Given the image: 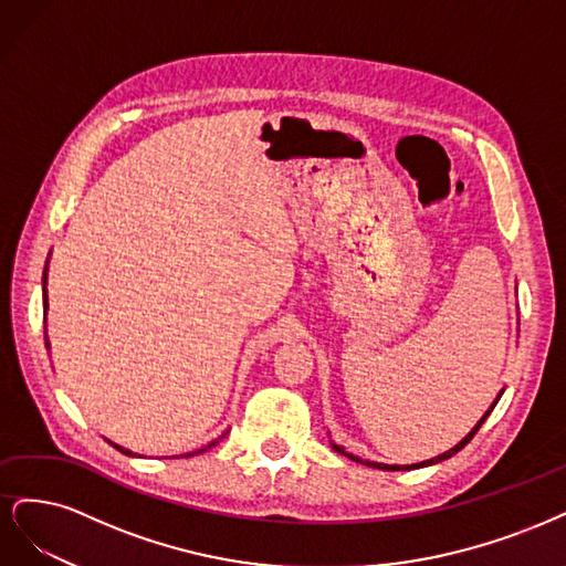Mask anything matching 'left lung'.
I'll return each instance as SVG.
<instances>
[{
  "mask_svg": "<svg viewBox=\"0 0 566 566\" xmlns=\"http://www.w3.org/2000/svg\"><path fill=\"white\" fill-rule=\"evenodd\" d=\"M501 395H503V390L499 392V397H496V402H499V399H501ZM496 402L494 405H491L489 407V411L480 418V421H478V426L475 428H472L465 437H463V440L459 442V444H455V447H451L449 451H444V453H440V455H434V459H430V461H423V463H413V465H386V463H374V461H361V459H357V455H353V453H348V451H345L343 447H338L336 442H332V447H334V451H338V453H343V455H348V459H353V461H359V463H364V465H371V468H378V470H411V468H423V465H432V463H440V461H444V459H451V455L453 453H459L470 440H472V437H475V432L482 428V423L486 421V416L491 413V411H494V407H496Z\"/></svg>",
  "mask_w": 566,
  "mask_h": 566,
  "instance_id": "left-lung-1",
  "label": "left lung"
}]
</instances>
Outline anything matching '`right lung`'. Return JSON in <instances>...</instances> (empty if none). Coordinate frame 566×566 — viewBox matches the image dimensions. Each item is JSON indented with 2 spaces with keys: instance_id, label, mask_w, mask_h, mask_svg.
<instances>
[{
  "instance_id": "obj_1",
  "label": "right lung",
  "mask_w": 566,
  "mask_h": 566,
  "mask_svg": "<svg viewBox=\"0 0 566 566\" xmlns=\"http://www.w3.org/2000/svg\"><path fill=\"white\" fill-rule=\"evenodd\" d=\"M42 284H44V317H46V307H49V303H46V270H44V280H42ZM46 348H49V340H46ZM218 440H223V437H218ZM218 440H213V442H209L207 447H202V449H197V451H190V453H180V455H195V453H202V451H207V449H211V447H216L218 444ZM113 444V442H111ZM115 449H119L122 453H126V455H134L129 449H124V447H117V444H113Z\"/></svg>"
}]
</instances>
